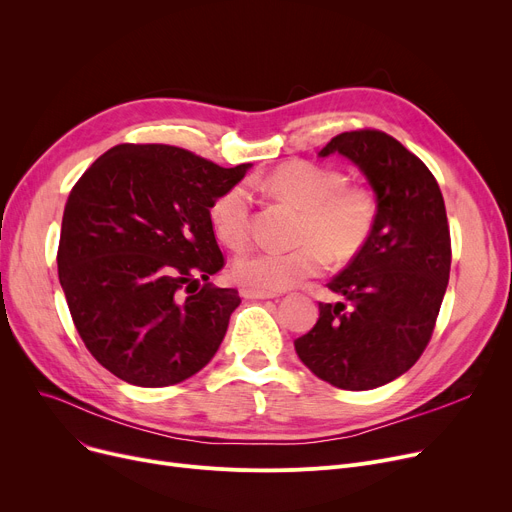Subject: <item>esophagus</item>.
<instances>
[{"mask_svg": "<svg viewBox=\"0 0 512 512\" xmlns=\"http://www.w3.org/2000/svg\"><path fill=\"white\" fill-rule=\"evenodd\" d=\"M240 294L245 299H255V301H263V299H276L278 294L274 292H265V290H255V288H242Z\"/></svg>", "mask_w": 512, "mask_h": 512, "instance_id": "1", "label": "esophagus"}]
</instances>
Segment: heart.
Listing matches in <instances>:
<instances>
[{"label":"heart","instance_id":"b5f03b06","mask_svg":"<svg viewBox=\"0 0 512 512\" xmlns=\"http://www.w3.org/2000/svg\"><path fill=\"white\" fill-rule=\"evenodd\" d=\"M278 199L303 211L297 230L299 247L290 251L253 249L234 259L238 284L265 292L297 286L326 270L328 259L346 263L357 257L375 224V201L369 188L346 182V176L313 161H288L263 180ZM209 222L226 247L242 249L251 238V193L234 184L215 197Z\"/></svg>","mask_w":512,"mask_h":512}]
</instances>
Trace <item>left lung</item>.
<instances>
[{
	"label": "left lung",
	"mask_w": 512,
	"mask_h": 512,
	"mask_svg": "<svg viewBox=\"0 0 512 512\" xmlns=\"http://www.w3.org/2000/svg\"><path fill=\"white\" fill-rule=\"evenodd\" d=\"M365 174L378 213L363 251L328 288L346 303H319L317 324L294 340L299 359L342 390H373L409 371L432 338L450 276L444 197L423 161L382 130L334 137Z\"/></svg>",
	"instance_id": "1"
}]
</instances>
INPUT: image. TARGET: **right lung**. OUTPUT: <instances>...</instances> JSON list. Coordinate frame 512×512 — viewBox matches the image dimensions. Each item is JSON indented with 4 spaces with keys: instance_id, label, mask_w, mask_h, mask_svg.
Segmentation results:
<instances>
[{
    "instance_id": "right-lung-1",
    "label": "right lung",
    "mask_w": 512,
    "mask_h": 512,
    "mask_svg": "<svg viewBox=\"0 0 512 512\" xmlns=\"http://www.w3.org/2000/svg\"><path fill=\"white\" fill-rule=\"evenodd\" d=\"M249 168L128 143L105 151L74 184L60 284L80 338L116 378L172 386L218 353L240 297L209 282L224 267L209 207Z\"/></svg>"
}]
</instances>
